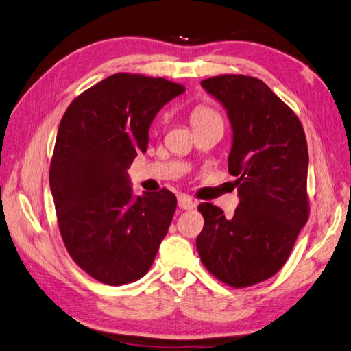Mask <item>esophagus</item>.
Wrapping results in <instances>:
<instances>
[{
	"mask_svg": "<svg viewBox=\"0 0 351 351\" xmlns=\"http://www.w3.org/2000/svg\"><path fill=\"white\" fill-rule=\"evenodd\" d=\"M178 206L181 209L190 210V209L195 208V202L191 197H189V195H181V197L178 199Z\"/></svg>",
	"mask_w": 351,
	"mask_h": 351,
	"instance_id": "esophagus-1",
	"label": "esophagus"
}]
</instances>
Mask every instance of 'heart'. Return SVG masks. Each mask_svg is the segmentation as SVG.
Masks as SVG:
<instances>
[{"mask_svg":"<svg viewBox=\"0 0 351 351\" xmlns=\"http://www.w3.org/2000/svg\"><path fill=\"white\" fill-rule=\"evenodd\" d=\"M217 117L213 110H209L206 108H197L191 113V124H197V122L206 121L209 118Z\"/></svg>","mask_w":351,"mask_h":351,"instance_id":"b5f03b06","label":"heart"}]
</instances>
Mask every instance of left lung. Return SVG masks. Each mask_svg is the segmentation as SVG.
<instances>
[{
  "instance_id": "obj_1",
  "label": "left lung",
  "mask_w": 351,
  "mask_h": 351,
  "mask_svg": "<svg viewBox=\"0 0 351 351\" xmlns=\"http://www.w3.org/2000/svg\"><path fill=\"white\" fill-rule=\"evenodd\" d=\"M227 112L232 127L229 173L239 205L232 217L200 203L195 239L200 260L218 280L248 287L287 262L308 221V146L302 124L260 79L224 75L200 82Z\"/></svg>"
}]
</instances>
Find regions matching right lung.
Returning a JSON list of instances; mask_svg holds the SVG:
<instances>
[{
	"instance_id": "right-lung-1",
	"label": "right lung",
	"mask_w": 351,
	"mask_h": 351,
	"mask_svg": "<svg viewBox=\"0 0 351 351\" xmlns=\"http://www.w3.org/2000/svg\"><path fill=\"white\" fill-rule=\"evenodd\" d=\"M184 91L118 73L73 100L60 122L49 172L60 232L71 258L100 282L142 278L167 234L175 194L134 195L127 170L146 152L160 109Z\"/></svg>"
}]
</instances>
